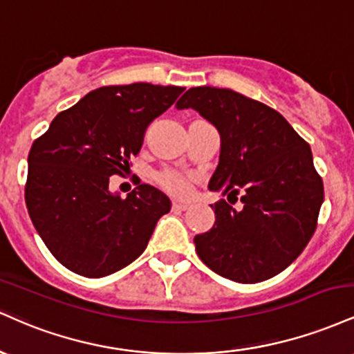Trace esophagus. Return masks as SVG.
<instances>
[{"instance_id": "34e87169", "label": "esophagus", "mask_w": 354, "mask_h": 354, "mask_svg": "<svg viewBox=\"0 0 354 354\" xmlns=\"http://www.w3.org/2000/svg\"><path fill=\"white\" fill-rule=\"evenodd\" d=\"M191 205L189 203H181V201H173V209L174 211H186L189 209Z\"/></svg>"}]
</instances>
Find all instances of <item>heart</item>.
Masks as SVG:
<instances>
[{"mask_svg": "<svg viewBox=\"0 0 354 354\" xmlns=\"http://www.w3.org/2000/svg\"><path fill=\"white\" fill-rule=\"evenodd\" d=\"M191 181H193L191 174L176 171V169H161L160 173L154 174V183L176 198L188 196Z\"/></svg>", "mask_w": 354, "mask_h": 354, "instance_id": "heart-1", "label": "heart"}]
</instances>
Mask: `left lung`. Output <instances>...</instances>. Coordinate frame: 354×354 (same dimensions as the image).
Wrapping results in <instances>:
<instances>
[{
    "label": "left lung",
    "mask_w": 354,
    "mask_h": 354,
    "mask_svg": "<svg viewBox=\"0 0 354 354\" xmlns=\"http://www.w3.org/2000/svg\"><path fill=\"white\" fill-rule=\"evenodd\" d=\"M218 128L221 154L208 188L242 198L211 205L213 228L194 236L200 259L223 278L259 283L286 270L306 248L324 200L311 148L265 103L226 88H191L176 103Z\"/></svg>",
    "instance_id": "8db88e82"
}]
</instances>
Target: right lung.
<instances>
[{
  "mask_svg": "<svg viewBox=\"0 0 354 354\" xmlns=\"http://www.w3.org/2000/svg\"><path fill=\"white\" fill-rule=\"evenodd\" d=\"M185 91L151 83L88 93L61 111L28 154L24 200L51 254L73 273L103 278L135 261L171 201L140 185L126 198L109 193L138 156L148 124Z\"/></svg>",
  "mask_w": 354,
  "mask_h": 354,
  "instance_id": "add662e5",
  "label": "right lung"
}]
</instances>
